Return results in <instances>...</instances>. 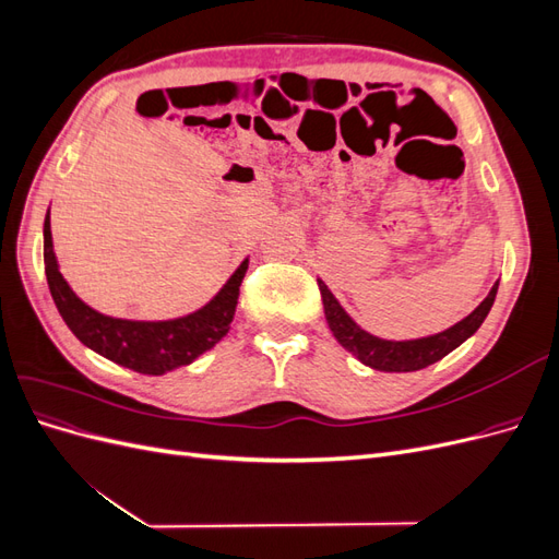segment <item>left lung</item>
<instances>
[{"label":"left lung","instance_id":"1","mask_svg":"<svg viewBox=\"0 0 559 559\" xmlns=\"http://www.w3.org/2000/svg\"><path fill=\"white\" fill-rule=\"evenodd\" d=\"M317 284L321 292V300H324L329 329L335 335V341L347 352H352L364 366L384 370V373H411V370H419L441 361L445 354H450L454 347H460L466 337H471L480 329L487 312L492 310V302L499 289V282H495L492 292L487 294V298L476 310L441 333L417 337V341H384V337L370 335L368 331H364L357 321L343 310V306L335 300V296L324 282L317 280Z\"/></svg>","mask_w":559,"mask_h":559}]
</instances>
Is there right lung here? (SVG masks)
<instances>
[{
    "mask_svg": "<svg viewBox=\"0 0 559 559\" xmlns=\"http://www.w3.org/2000/svg\"><path fill=\"white\" fill-rule=\"evenodd\" d=\"M44 265L56 308L83 345L118 366L138 370V373L165 376L179 366L195 361L202 352L212 349L228 333L249 259L240 263L224 284V289L205 308L167 321L116 319L86 306L60 273L48 214L44 222Z\"/></svg>",
    "mask_w": 559,
    "mask_h": 559,
    "instance_id": "obj_1",
    "label": "right lung"
}]
</instances>
